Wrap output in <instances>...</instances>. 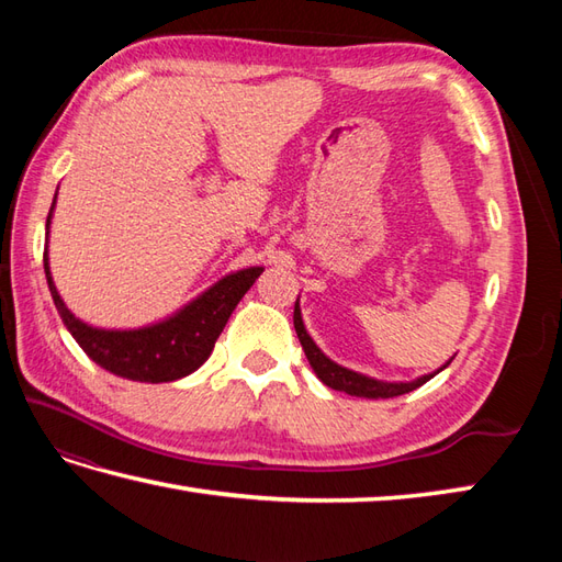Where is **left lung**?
Returning a JSON list of instances; mask_svg holds the SVG:
<instances>
[{"label": "left lung", "instance_id": "8db88e82", "mask_svg": "<svg viewBox=\"0 0 562 562\" xmlns=\"http://www.w3.org/2000/svg\"><path fill=\"white\" fill-rule=\"evenodd\" d=\"M294 330H296V336H300V342H302V348L306 352V360H308V364L314 367L316 376L324 381L326 386L336 389V391H345V393H350V396H360V398H393V396H403V393H408V391H415L417 386H423L425 381H429L435 374H439L441 369H447L449 362H451L449 360L445 367L437 369L435 374H425L420 379L408 381V384H403V381H401V384H386V381H376L372 376L350 372V369H345V367L336 364L333 360H328V357L316 348V342L312 340V336H308L306 328H304L300 300H296V304H294Z\"/></svg>", "mask_w": 562, "mask_h": 562}]
</instances>
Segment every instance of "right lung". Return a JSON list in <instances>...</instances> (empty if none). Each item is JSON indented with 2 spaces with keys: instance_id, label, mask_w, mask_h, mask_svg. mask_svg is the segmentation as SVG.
I'll return each instance as SVG.
<instances>
[{
  "instance_id": "add662e5",
  "label": "right lung",
  "mask_w": 562,
  "mask_h": 562,
  "mask_svg": "<svg viewBox=\"0 0 562 562\" xmlns=\"http://www.w3.org/2000/svg\"><path fill=\"white\" fill-rule=\"evenodd\" d=\"M53 207L47 214V226H50ZM43 266L57 314L71 338L79 342V348L111 374L130 381H145V384H161V381H176L193 374L210 357L236 304L262 272V268H246L226 274L161 324L135 330H105L83 324L59 300L50 266H47V248L43 254Z\"/></svg>"
}]
</instances>
